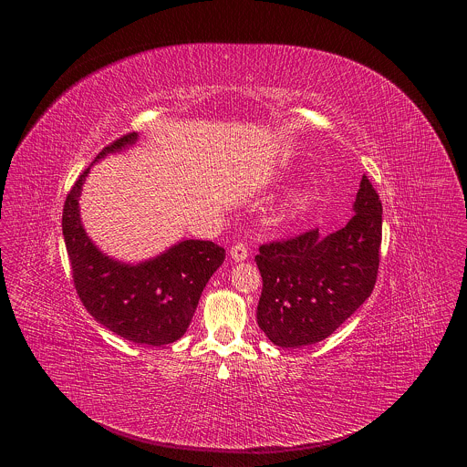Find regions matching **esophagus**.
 <instances>
[{"instance_id": "obj_1", "label": "esophagus", "mask_w": 467, "mask_h": 467, "mask_svg": "<svg viewBox=\"0 0 467 467\" xmlns=\"http://www.w3.org/2000/svg\"><path fill=\"white\" fill-rule=\"evenodd\" d=\"M231 258L236 260V262L247 258V247H245L244 242H236V244L231 247Z\"/></svg>"}]
</instances>
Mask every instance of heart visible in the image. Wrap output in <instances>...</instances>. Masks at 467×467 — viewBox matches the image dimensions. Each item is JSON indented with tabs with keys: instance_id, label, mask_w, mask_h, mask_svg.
<instances>
[{
	"instance_id": "obj_1",
	"label": "heart",
	"mask_w": 467,
	"mask_h": 467,
	"mask_svg": "<svg viewBox=\"0 0 467 467\" xmlns=\"http://www.w3.org/2000/svg\"><path fill=\"white\" fill-rule=\"evenodd\" d=\"M297 203H303V202H301V199H297Z\"/></svg>"
}]
</instances>
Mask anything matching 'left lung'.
<instances>
[{
    "label": "left lung",
    "instance_id": "8db88e82",
    "mask_svg": "<svg viewBox=\"0 0 467 467\" xmlns=\"http://www.w3.org/2000/svg\"><path fill=\"white\" fill-rule=\"evenodd\" d=\"M346 227L262 244L256 321L275 346L301 348L330 337L373 292L382 240V203L364 175Z\"/></svg>",
    "mask_w": 467,
    "mask_h": 467
}]
</instances>
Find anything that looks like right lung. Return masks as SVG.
I'll list each match as a JSON object with an SVG mask.
<instances>
[{"label":"right lung","instance_id":"1","mask_svg":"<svg viewBox=\"0 0 467 467\" xmlns=\"http://www.w3.org/2000/svg\"><path fill=\"white\" fill-rule=\"evenodd\" d=\"M137 137V132H127L116 139L94 162L135 144ZM88 171L74 182L62 209V234L76 292L94 319L114 335L146 346L173 344L186 332L225 249L209 240H184L137 265L109 258L90 242L79 218V195Z\"/></svg>","mask_w":467,"mask_h":467}]
</instances>
